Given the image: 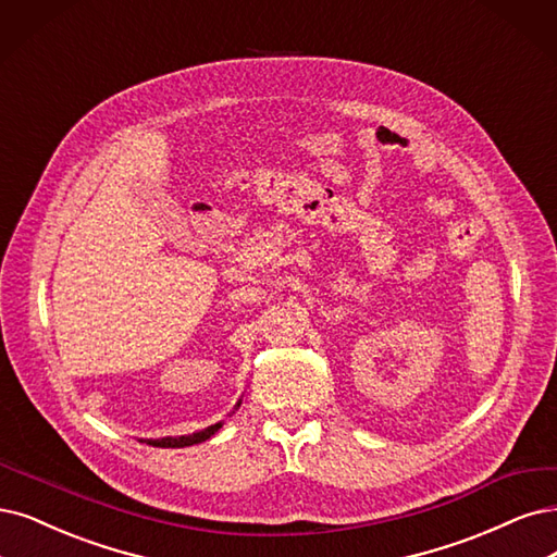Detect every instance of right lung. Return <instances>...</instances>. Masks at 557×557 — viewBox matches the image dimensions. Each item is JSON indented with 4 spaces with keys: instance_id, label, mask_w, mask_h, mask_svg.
I'll list each match as a JSON object with an SVG mask.
<instances>
[{
    "instance_id": "right-lung-1",
    "label": "right lung",
    "mask_w": 557,
    "mask_h": 557,
    "mask_svg": "<svg viewBox=\"0 0 557 557\" xmlns=\"http://www.w3.org/2000/svg\"><path fill=\"white\" fill-rule=\"evenodd\" d=\"M236 406H240V401H238ZM220 426H222V422L206 426V429H201V431H195V434H188V436H168V438H147V441L141 438V443L153 445V447H190V445L209 441L213 434H218Z\"/></svg>"
}]
</instances>
